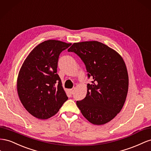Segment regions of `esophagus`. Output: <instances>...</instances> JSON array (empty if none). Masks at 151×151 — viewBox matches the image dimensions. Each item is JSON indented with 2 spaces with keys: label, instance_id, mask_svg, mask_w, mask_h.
Segmentation results:
<instances>
[{
  "label": "esophagus",
  "instance_id": "obj_1",
  "mask_svg": "<svg viewBox=\"0 0 151 151\" xmlns=\"http://www.w3.org/2000/svg\"><path fill=\"white\" fill-rule=\"evenodd\" d=\"M75 89V88H71V89H70V90H69V91H70V92L71 93V94H73V93H74Z\"/></svg>",
  "mask_w": 151,
  "mask_h": 151
}]
</instances>
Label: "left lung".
<instances>
[{
  "instance_id": "1",
  "label": "left lung",
  "mask_w": 151,
  "mask_h": 151,
  "mask_svg": "<svg viewBox=\"0 0 151 151\" xmlns=\"http://www.w3.org/2000/svg\"><path fill=\"white\" fill-rule=\"evenodd\" d=\"M82 60L91 78L87 93L77 101L81 113L96 125L110 122L125 102L128 89V75L123 59L117 52L97 41L74 43L68 50Z\"/></svg>"
}]
</instances>
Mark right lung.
I'll use <instances>...</instances> for the list:
<instances>
[{
  "mask_svg": "<svg viewBox=\"0 0 151 151\" xmlns=\"http://www.w3.org/2000/svg\"><path fill=\"white\" fill-rule=\"evenodd\" d=\"M71 45L55 40L44 41L31 51L23 63L17 90L23 106L34 117L50 118L68 100L57 68L59 54Z\"/></svg>",
  "mask_w": 151,
  "mask_h": 151,
  "instance_id": "right-lung-1",
  "label": "right lung"
}]
</instances>
